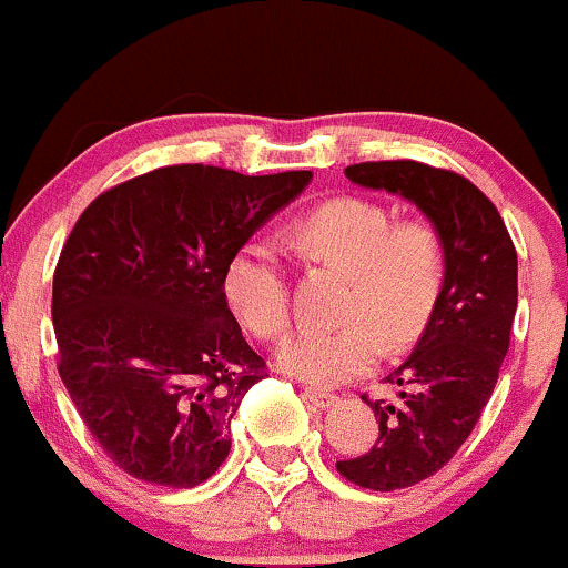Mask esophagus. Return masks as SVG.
<instances>
[{"instance_id": "obj_1", "label": "esophagus", "mask_w": 568, "mask_h": 568, "mask_svg": "<svg viewBox=\"0 0 568 568\" xmlns=\"http://www.w3.org/2000/svg\"><path fill=\"white\" fill-rule=\"evenodd\" d=\"M303 397L308 399L311 405H316V407H329V405H335L337 399H341L333 392H324V388H311V386L303 388Z\"/></svg>"}]
</instances>
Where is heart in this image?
<instances>
[{
  "label": "heart",
  "instance_id": "b5f03b06",
  "mask_svg": "<svg viewBox=\"0 0 568 568\" xmlns=\"http://www.w3.org/2000/svg\"><path fill=\"white\" fill-rule=\"evenodd\" d=\"M297 252L352 271L341 327H303L278 348V365L311 384L329 386L365 375L392 346L424 333L445 278L437 227L422 216L394 222L392 209L362 195H337L297 216ZM225 297L246 329L276 341L292 322L290 273L271 241L252 239L225 271Z\"/></svg>",
  "mask_w": 568,
  "mask_h": 568
}]
</instances>
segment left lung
<instances>
[{
  "label": "left lung",
  "instance_id": "obj_1",
  "mask_svg": "<svg viewBox=\"0 0 568 568\" xmlns=\"http://www.w3.org/2000/svg\"><path fill=\"white\" fill-rule=\"evenodd\" d=\"M346 176L416 203L443 239L445 278L422 341L386 375L397 403L373 407L378 439L367 454L337 462L354 486L397 490L426 480L473 435L494 394L518 308V254L486 193L448 169L418 161L354 163Z\"/></svg>",
  "mask_w": 568,
  "mask_h": 568
}]
</instances>
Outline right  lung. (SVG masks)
I'll return each instance as SVG.
<instances>
[{"label":"right lung","mask_w":568,"mask_h":568,"mask_svg":"<svg viewBox=\"0 0 568 568\" xmlns=\"http://www.w3.org/2000/svg\"><path fill=\"white\" fill-rule=\"evenodd\" d=\"M308 182L163 165L74 222L50 303L59 375L123 473L195 488L227 458L235 410L267 375L227 308V263Z\"/></svg>","instance_id":"1"}]
</instances>
